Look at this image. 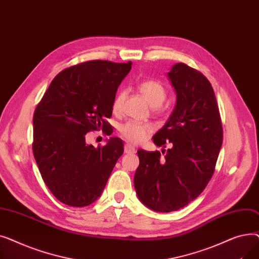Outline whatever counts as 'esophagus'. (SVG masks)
<instances>
[{"instance_id":"34e87169","label":"esophagus","mask_w":259,"mask_h":259,"mask_svg":"<svg viewBox=\"0 0 259 259\" xmlns=\"http://www.w3.org/2000/svg\"><path fill=\"white\" fill-rule=\"evenodd\" d=\"M124 149H125V153H127V154H132V153L135 152V148L130 146V145H128V144L125 145Z\"/></svg>"}]
</instances>
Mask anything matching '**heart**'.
Masks as SVG:
<instances>
[{
	"label": "heart",
	"instance_id": "b5f03b06",
	"mask_svg": "<svg viewBox=\"0 0 259 259\" xmlns=\"http://www.w3.org/2000/svg\"><path fill=\"white\" fill-rule=\"evenodd\" d=\"M139 90L147 103L152 107L160 106L167 97V90L160 81L156 79H147L139 85ZM125 99V92H118L112 102L113 112H118ZM152 132V127L149 124L140 121H127L118 128L120 137L130 144H140L148 139Z\"/></svg>",
	"mask_w": 259,
	"mask_h": 259
}]
</instances>
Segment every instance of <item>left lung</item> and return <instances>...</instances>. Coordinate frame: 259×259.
I'll return each mask as SVG.
<instances>
[{
	"mask_svg": "<svg viewBox=\"0 0 259 259\" xmlns=\"http://www.w3.org/2000/svg\"><path fill=\"white\" fill-rule=\"evenodd\" d=\"M176 103L166 124L155 134L159 151L140 149V165L134 174L139 199L156 212L178 211L194 200L214 173L223 144V127L213 88L207 77L184 63L167 73ZM164 150H161V152Z\"/></svg>",
	"mask_w": 259,
	"mask_h": 259,
	"instance_id": "1",
	"label": "left lung"
}]
</instances>
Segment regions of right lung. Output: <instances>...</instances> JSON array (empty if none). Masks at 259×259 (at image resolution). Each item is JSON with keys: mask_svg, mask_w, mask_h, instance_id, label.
Returning <instances> with one entry per match:
<instances>
[{"mask_svg": "<svg viewBox=\"0 0 259 259\" xmlns=\"http://www.w3.org/2000/svg\"><path fill=\"white\" fill-rule=\"evenodd\" d=\"M131 62L89 61L54 77L33 114L32 150L40 175L61 202L85 207L97 200L124 152L118 138L104 147L86 143L89 131L109 130L112 102Z\"/></svg>", "mask_w": 259, "mask_h": 259, "instance_id": "add662e5", "label": "right lung"}]
</instances>
